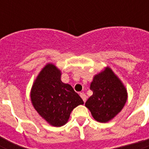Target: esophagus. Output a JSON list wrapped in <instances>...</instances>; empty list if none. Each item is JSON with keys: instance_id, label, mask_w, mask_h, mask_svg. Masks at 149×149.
<instances>
[{"instance_id": "esophagus-1", "label": "esophagus", "mask_w": 149, "mask_h": 149, "mask_svg": "<svg viewBox=\"0 0 149 149\" xmlns=\"http://www.w3.org/2000/svg\"><path fill=\"white\" fill-rule=\"evenodd\" d=\"M79 95H80L81 98L83 99V100H84V102H86V94H85L84 93H80V94H79Z\"/></svg>"}]
</instances>
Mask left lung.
Segmentation results:
<instances>
[{
  "mask_svg": "<svg viewBox=\"0 0 149 149\" xmlns=\"http://www.w3.org/2000/svg\"><path fill=\"white\" fill-rule=\"evenodd\" d=\"M91 90L93 95L86 100L85 106L98 122L106 123L113 119L127 101V90L108 66L93 77Z\"/></svg>",
  "mask_w": 149,
  "mask_h": 149,
  "instance_id": "8db88e82",
  "label": "left lung"
}]
</instances>
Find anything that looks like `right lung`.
<instances>
[{"label": "right lung", "mask_w": 149, "mask_h": 149, "mask_svg": "<svg viewBox=\"0 0 149 149\" xmlns=\"http://www.w3.org/2000/svg\"><path fill=\"white\" fill-rule=\"evenodd\" d=\"M61 71L48 63L36 77L31 90L34 108L49 125L61 127L66 124L73 109L84 101L70 84L61 80Z\"/></svg>", "instance_id": "1"}]
</instances>
